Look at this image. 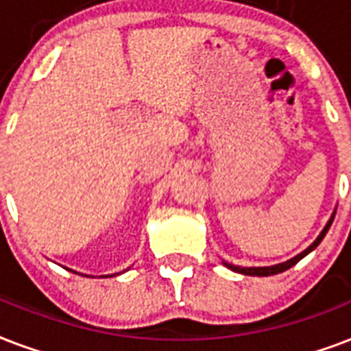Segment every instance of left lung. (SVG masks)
Here are the masks:
<instances>
[{
  "label": "left lung",
  "instance_id": "obj_1",
  "mask_svg": "<svg viewBox=\"0 0 351 351\" xmlns=\"http://www.w3.org/2000/svg\"><path fill=\"white\" fill-rule=\"evenodd\" d=\"M333 218H335V210H333V214H331V218L328 219V223L324 225V229L320 230V234L317 236V240H315L313 243H311V245L308 247V249H304V251L300 252V254H297V256H293L291 260H287V262L276 263V265H267V267H241V265H234V263H229V262H223V265L227 269H230V271H234V273L247 274V276H271V274L284 273V271H287V269H289V267H293L295 263L300 262V260H302L304 256H308L309 252L317 249V245H319L320 241L324 240L326 232L330 230L331 223H333Z\"/></svg>",
  "mask_w": 351,
  "mask_h": 351
}]
</instances>
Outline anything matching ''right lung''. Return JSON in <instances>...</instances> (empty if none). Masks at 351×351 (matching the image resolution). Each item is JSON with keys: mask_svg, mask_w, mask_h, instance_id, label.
<instances>
[{"mask_svg": "<svg viewBox=\"0 0 351 351\" xmlns=\"http://www.w3.org/2000/svg\"><path fill=\"white\" fill-rule=\"evenodd\" d=\"M71 273H77V271H73V269H69ZM78 274H82V273H78ZM82 276H88V274H82ZM110 276H113V274H110Z\"/></svg>", "mask_w": 351, "mask_h": 351, "instance_id": "obj_1", "label": "right lung"}]
</instances>
